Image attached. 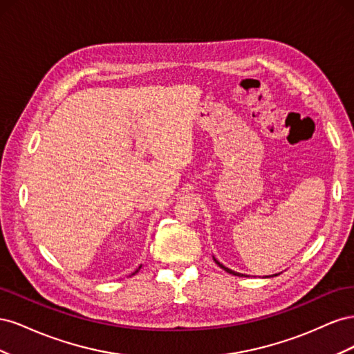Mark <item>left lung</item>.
<instances>
[{
  "label": "left lung",
  "instance_id": "8db88e82",
  "mask_svg": "<svg viewBox=\"0 0 354 354\" xmlns=\"http://www.w3.org/2000/svg\"><path fill=\"white\" fill-rule=\"evenodd\" d=\"M212 259H214V261H216V264H218L220 267H221V269L223 270H226L227 273H230V274H234V276H246V274H242V273H238V272H234V270H232V269H229V267H226V266H224V264H221L217 259H216V257H212ZM274 276V274H273ZM264 277H270V276H264Z\"/></svg>",
  "mask_w": 354,
  "mask_h": 354
}]
</instances>
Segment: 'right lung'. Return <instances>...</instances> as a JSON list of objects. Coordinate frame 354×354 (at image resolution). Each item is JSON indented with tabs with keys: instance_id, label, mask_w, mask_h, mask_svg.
Listing matches in <instances>:
<instances>
[{
	"instance_id": "add662e5",
	"label": "right lung",
	"mask_w": 354,
	"mask_h": 354,
	"mask_svg": "<svg viewBox=\"0 0 354 354\" xmlns=\"http://www.w3.org/2000/svg\"><path fill=\"white\" fill-rule=\"evenodd\" d=\"M140 269H142V266H140V267H138V269H137V270H136V272H134V273H133V274H136V273H137V272H138V270H140Z\"/></svg>"
}]
</instances>
